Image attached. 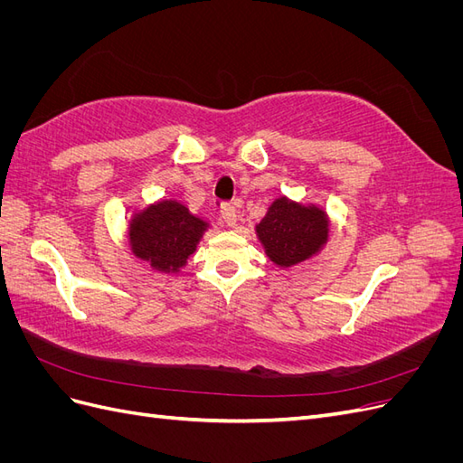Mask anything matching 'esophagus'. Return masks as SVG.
I'll list each match as a JSON object with an SVG mask.
<instances>
[{
    "label": "esophagus",
    "instance_id": "34e87169",
    "mask_svg": "<svg viewBox=\"0 0 463 463\" xmlns=\"http://www.w3.org/2000/svg\"><path fill=\"white\" fill-rule=\"evenodd\" d=\"M220 216H222L223 223H226L228 228H235L237 226V210L230 203H223L220 206Z\"/></svg>",
    "mask_w": 463,
    "mask_h": 463
}]
</instances>
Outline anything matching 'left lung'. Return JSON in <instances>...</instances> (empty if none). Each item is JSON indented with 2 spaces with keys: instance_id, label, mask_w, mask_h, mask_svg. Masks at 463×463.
<instances>
[{
  "instance_id": "left-lung-1",
  "label": "left lung",
  "mask_w": 463,
  "mask_h": 463,
  "mask_svg": "<svg viewBox=\"0 0 463 463\" xmlns=\"http://www.w3.org/2000/svg\"><path fill=\"white\" fill-rule=\"evenodd\" d=\"M257 237L274 264L289 269L317 255L328 241V216L317 204L276 199L257 223Z\"/></svg>"
}]
</instances>
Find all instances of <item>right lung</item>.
Listing matches in <instances>:
<instances>
[{
	"instance_id": "right-lung-1",
	"label": "right lung",
	"mask_w": 463,
	"mask_h": 463,
	"mask_svg": "<svg viewBox=\"0 0 463 463\" xmlns=\"http://www.w3.org/2000/svg\"><path fill=\"white\" fill-rule=\"evenodd\" d=\"M208 222L177 201H160L137 213L129 222L133 255L158 272H179L194 253Z\"/></svg>"
}]
</instances>
